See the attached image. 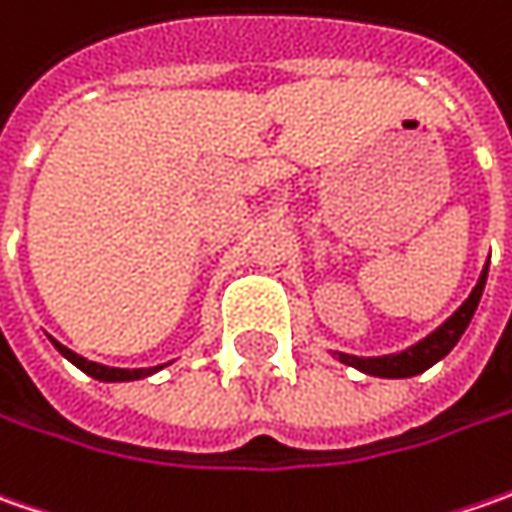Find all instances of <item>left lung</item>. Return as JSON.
I'll return each instance as SVG.
<instances>
[{
	"label": "left lung",
	"instance_id": "obj_1",
	"mask_svg": "<svg viewBox=\"0 0 512 512\" xmlns=\"http://www.w3.org/2000/svg\"><path fill=\"white\" fill-rule=\"evenodd\" d=\"M487 267H482V276L476 287L470 290V296L464 299L462 307L444 319L442 325L436 327L430 336H424L422 342L410 344L407 350H399V353H387V356H350V353H339L333 350V356L339 359L347 367H356L367 376H379V379H410V376H419L427 367H433L436 362H442L444 356L459 344L462 333L470 325L476 307H479V299H482L484 285H487Z\"/></svg>",
	"mask_w": 512,
	"mask_h": 512
}]
</instances>
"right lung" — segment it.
Wrapping results in <instances>:
<instances>
[{"instance_id": "right-lung-1", "label": "right lung", "mask_w": 512, "mask_h": 512, "mask_svg": "<svg viewBox=\"0 0 512 512\" xmlns=\"http://www.w3.org/2000/svg\"><path fill=\"white\" fill-rule=\"evenodd\" d=\"M53 342V347L68 359L70 364H76L82 373H88V376H93V379H99V382H136V379H148V376H153L156 370H162V367H168V364H156V367H133V370H128V367H108V364H99V362H88L85 356H79V353H73L70 347H65V344H59L56 339H50Z\"/></svg>"}]
</instances>
